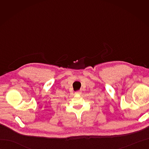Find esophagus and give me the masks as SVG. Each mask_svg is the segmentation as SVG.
Masks as SVG:
<instances>
[{"label": "esophagus", "instance_id": "obj_1", "mask_svg": "<svg viewBox=\"0 0 149 149\" xmlns=\"http://www.w3.org/2000/svg\"><path fill=\"white\" fill-rule=\"evenodd\" d=\"M75 95H81L82 94V92L81 91H76V92L75 93Z\"/></svg>", "mask_w": 149, "mask_h": 149}]
</instances>
